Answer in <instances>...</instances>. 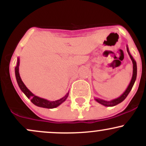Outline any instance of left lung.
<instances>
[{
  "label": "left lung",
  "instance_id": "obj_1",
  "mask_svg": "<svg viewBox=\"0 0 146 146\" xmlns=\"http://www.w3.org/2000/svg\"><path fill=\"white\" fill-rule=\"evenodd\" d=\"M127 51H128V55L130 56V59H131L132 62V64H133V71H132V77L131 79V81H130V84H129L128 86L127 87L126 90L123 92V93L121 95H120L119 98H117L116 99H114L113 100H110V101H106V100H102V99L100 98H95V101L98 102V103H100V104H102L104 106H116L118 104L121 103L126 98V97L128 96V95L129 94V93L131 90L132 86H133L134 84H135V80H136L137 78V62L135 61V59L132 58V56H131V54L130 53V51H129V48L127 46Z\"/></svg>",
  "mask_w": 146,
  "mask_h": 146
}]
</instances>
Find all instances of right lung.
Instances as JSON below:
<instances>
[{"mask_svg":"<svg viewBox=\"0 0 146 146\" xmlns=\"http://www.w3.org/2000/svg\"><path fill=\"white\" fill-rule=\"evenodd\" d=\"M19 65L20 59L19 58H18L17 64H16V68H15V75H16V81H17V83L18 86L20 87V88H21V90L24 93V94L26 95L28 98L31 100V102H32L33 104L37 106L42 107V108H54L58 107V106H60L62 103H63V102L67 99L68 96V93H66V94L65 95V96L63 97L62 98L60 99V100H56V101H48L47 100L39 98V97L35 95L33 93H31L27 88V86H25V84L23 83V81H22L21 76H20L19 74Z\"/></svg>","mask_w":146,"mask_h":146,"instance_id":"right-lung-1","label":"right lung"}]
</instances>
